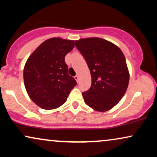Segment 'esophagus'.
<instances>
[{"instance_id":"obj_1","label":"esophagus","mask_w":157,"mask_h":157,"mask_svg":"<svg viewBox=\"0 0 157 157\" xmlns=\"http://www.w3.org/2000/svg\"><path fill=\"white\" fill-rule=\"evenodd\" d=\"M74 78H75V80H76L77 82H78V80H79V77H78V75H76V76H75V77H74Z\"/></svg>"}]
</instances>
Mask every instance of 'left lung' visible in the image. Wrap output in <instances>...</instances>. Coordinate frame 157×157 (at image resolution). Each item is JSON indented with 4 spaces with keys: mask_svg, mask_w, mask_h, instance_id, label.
Instances as JSON below:
<instances>
[{
    "mask_svg": "<svg viewBox=\"0 0 157 157\" xmlns=\"http://www.w3.org/2000/svg\"><path fill=\"white\" fill-rule=\"evenodd\" d=\"M76 46L91 73V88L83 93L86 104L101 112L110 110L125 94L129 82L123 52L101 38H81L76 40Z\"/></svg>",
    "mask_w": 157,
    "mask_h": 157,
    "instance_id": "left-lung-1",
    "label": "left lung"
}]
</instances>
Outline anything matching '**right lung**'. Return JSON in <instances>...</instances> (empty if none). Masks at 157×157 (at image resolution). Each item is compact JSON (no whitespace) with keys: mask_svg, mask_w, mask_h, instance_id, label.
I'll return each mask as SVG.
<instances>
[{"mask_svg":"<svg viewBox=\"0 0 157 157\" xmlns=\"http://www.w3.org/2000/svg\"><path fill=\"white\" fill-rule=\"evenodd\" d=\"M74 40L52 38L42 43L25 62L23 80L31 99L40 108L51 110L66 101L76 85L68 74L65 56L75 46Z\"/></svg>","mask_w":157,"mask_h":157,"instance_id":"right-lung-1","label":"right lung"}]
</instances>
